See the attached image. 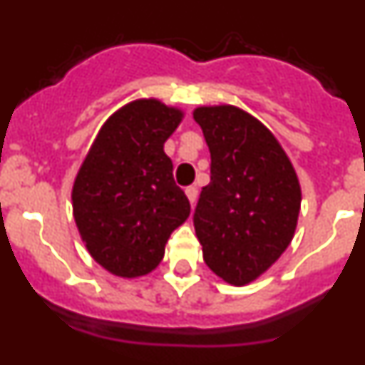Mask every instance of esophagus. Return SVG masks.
Returning <instances> with one entry per match:
<instances>
[{
    "instance_id": "1",
    "label": "esophagus",
    "mask_w": 365,
    "mask_h": 365,
    "mask_svg": "<svg viewBox=\"0 0 365 365\" xmlns=\"http://www.w3.org/2000/svg\"><path fill=\"white\" fill-rule=\"evenodd\" d=\"M185 193H186V197H188V201H190V205H195V199H197V188H195V186H188V188L185 190Z\"/></svg>"
}]
</instances>
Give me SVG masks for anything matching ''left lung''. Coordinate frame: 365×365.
Returning a JSON list of instances; mask_svg holds the SVG:
<instances>
[{
    "label": "left lung",
    "instance_id": "left-lung-1",
    "mask_svg": "<svg viewBox=\"0 0 365 365\" xmlns=\"http://www.w3.org/2000/svg\"><path fill=\"white\" fill-rule=\"evenodd\" d=\"M193 118L210 150L212 177L193 214L202 259L234 287L256 282L294 237L302 186L263 122L237 106H199Z\"/></svg>",
    "mask_w": 365,
    "mask_h": 365
}]
</instances>
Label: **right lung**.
<instances>
[{"label": "right lung", "mask_w": 365, "mask_h": 365, "mask_svg": "<svg viewBox=\"0 0 365 365\" xmlns=\"http://www.w3.org/2000/svg\"><path fill=\"white\" fill-rule=\"evenodd\" d=\"M185 111L137 98L102 124L74 177L73 217L87 252L113 276L133 279L157 269L190 202L173 180L164 143Z\"/></svg>", "instance_id": "right-lung-1"}]
</instances>
